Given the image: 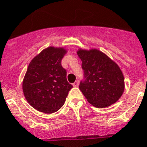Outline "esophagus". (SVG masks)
<instances>
[{
    "instance_id": "obj_1",
    "label": "esophagus",
    "mask_w": 147,
    "mask_h": 147,
    "mask_svg": "<svg viewBox=\"0 0 147 147\" xmlns=\"http://www.w3.org/2000/svg\"><path fill=\"white\" fill-rule=\"evenodd\" d=\"M73 86H74V87H77L79 86V81L78 80H76V81H75L74 82V83H73Z\"/></svg>"
}]
</instances>
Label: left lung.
Here are the masks:
<instances>
[{
	"instance_id": "left-lung-1",
	"label": "left lung",
	"mask_w": 147,
	"mask_h": 147,
	"mask_svg": "<svg viewBox=\"0 0 147 147\" xmlns=\"http://www.w3.org/2000/svg\"><path fill=\"white\" fill-rule=\"evenodd\" d=\"M84 80L80 89L88 102L98 108L116 103L124 92V76L119 67L106 54L96 49H80Z\"/></svg>"
}]
</instances>
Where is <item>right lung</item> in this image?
<instances>
[{
	"mask_svg": "<svg viewBox=\"0 0 147 147\" xmlns=\"http://www.w3.org/2000/svg\"><path fill=\"white\" fill-rule=\"evenodd\" d=\"M67 53L62 47H49L31 60L22 82L25 98L40 112L53 113L64 105L73 86L67 80L61 59Z\"/></svg>",
	"mask_w": 147,
	"mask_h": 147,
	"instance_id": "right-lung-1",
	"label": "right lung"
}]
</instances>
